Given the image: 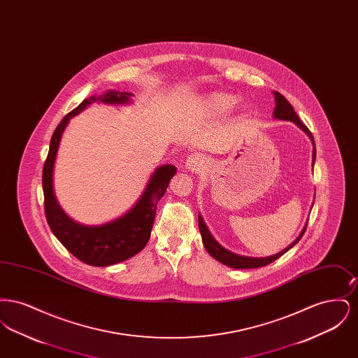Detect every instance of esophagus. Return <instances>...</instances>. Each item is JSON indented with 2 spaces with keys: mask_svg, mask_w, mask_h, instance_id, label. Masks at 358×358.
I'll return each mask as SVG.
<instances>
[{
  "mask_svg": "<svg viewBox=\"0 0 358 358\" xmlns=\"http://www.w3.org/2000/svg\"><path fill=\"white\" fill-rule=\"evenodd\" d=\"M201 165H203V159L197 154L190 155L187 159V168L189 171H199L200 168H201Z\"/></svg>",
  "mask_w": 358,
  "mask_h": 358,
  "instance_id": "1",
  "label": "esophagus"
}]
</instances>
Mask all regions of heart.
I'll list each match as a JSON object with an SVG mask.
<instances>
[{
	"mask_svg": "<svg viewBox=\"0 0 358 358\" xmlns=\"http://www.w3.org/2000/svg\"><path fill=\"white\" fill-rule=\"evenodd\" d=\"M236 104V98L229 94L215 92L205 96L203 101V108L208 114L212 115H222L229 113Z\"/></svg>",
	"mask_w": 358,
	"mask_h": 358,
	"instance_id": "1",
	"label": "heart"
}]
</instances>
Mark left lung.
<instances>
[{
	"instance_id": "1",
	"label": "left lung",
	"mask_w": 358,
	"mask_h": 358,
	"mask_svg": "<svg viewBox=\"0 0 358 358\" xmlns=\"http://www.w3.org/2000/svg\"><path fill=\"white\" fill-rule=\"evenodd\" d=\"M275 110H273V117L278 118V120H289V122H294L296 123L307 136H310L313 139V145H314V138L311 131L307 129L306 124H303L299 117L296 115V113L294 111L292 106L289 104V101L278 91H275ZM314 158H315V148L313 149V165H314ZM306 225L303 228V231L301 232V235L298 238H295L291 244H289L287 248H285L283 251H280L279 254L276 255L268 256V257H248V256H240L236 254H232L229 251H227L225 248H222V245L212 238V235L209 234L206 225H205L204 220L201 216H199V228H200V232H201V238H203V243H204L205 248L206 251L213 256L216 260H219L222 264L228 266V267H232V268H257V267H264L270 263H273V260H276L278 257H280L282 255H285L289 248H292L301 238L303 236L305 231H306Z\"/></svg>"
}]
</instances>
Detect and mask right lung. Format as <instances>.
<instances>
[{"instance_id": "add662e5", "label": "right lung", "mask_w": 358, "mask_h": 358, "mask_svg": "<svg viewBox=\"0 0 358 358\" xmlns=\"http://www.w3.org/2000/svg\"><path fill=\"white\" fill-rule=\"evenodd\" d=\"M131 94L108 90L102 95H94L85 99L76 108L69 113L53 131L50 143V152L43 169V190L44 209L47 222L53 235L69 252L80 262L90 266H111L127 260L141 252L150 238L153 228L155 208L161 197L165 194L171 177L176 174L173 165H164L154 171L142 197L131 210L114 222L99 227H85L71 220L59 206L52 185V173L57 154L62 134L69 118L83 111L91 103L102 102L123 104L129 102Z\"/></svg>"}]
</instances>
